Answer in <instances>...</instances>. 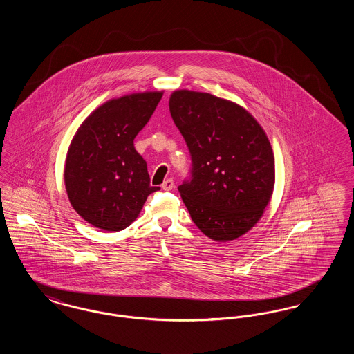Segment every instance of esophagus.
I'll return each mask as SVG.
<instances>
[{
    "instance_id": "obj_1",
    "label": "esophagus",
    "mask_w": 354,
    "mask_h": 354,
    "mask_svg": "<svg viewBox=\"0 0 354 354\" xmlns=\"http://www.w3.org/2000/svg\"><path fill=\"white\" fill-rule=\"evenodd\" d=\"M162 188L165 189V191H171L172 188H174V180L169 178V179H166L165 182H163V185H162Z\"/></svg>"
}]
</instances>
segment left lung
<instances>
[{
    "label": "left lung",
    "mask_w": 354,
    "mask_h": 354,
    "mask_svg": "<svg viewBox=\"0 0 354 354\" xmlns=\"http://www.w3.org/2000/svg\"><path fill=\"white\" fill-rule=\"evenodd\" d=\"M169 113L192 158L191 180L178 189L203 234L216 241L247 234L274 187V156L259 122L240 104L176 90Z\"/></svg>",
    "instance_id": "1"
}]
</instances>
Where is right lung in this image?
I'll return each instance as SVG.
<instances>
[{"instance_id": "obj_1", "label": "right lung", "mask_w": 354, "mask_h": 354, "mask_svg": "<svg viewBox=\"0 0 354 354\" xmlns=\"http://www.w3.org/2000/svg\"><path fill=\"white\" fill-rule=\"evenodd\" d=\"M163 91H145L104 102L78 127L68 146L65 187L77 214L95 228L122 231L134 221L150 185L147 163L134 139L151 118Z\"/></svg>"}]
</instances>
